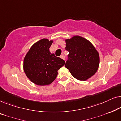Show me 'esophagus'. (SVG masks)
<instances>
[{"instance_id": "esophagus-1", "label": "esophagus", "mask_w": 121, "mask_h": 121, "mask_svg": "<svg viewBox=\"0 0 121 121\" xmlns=\"http://www.w3.org/2000/svg\"><path fill=\"white\" fill-rule=\"evenodd\" d=\"M60 58L63 59H64V60H65V56L64 55V54H62V55L60 56Z\"/></svg>"}]
</instances>
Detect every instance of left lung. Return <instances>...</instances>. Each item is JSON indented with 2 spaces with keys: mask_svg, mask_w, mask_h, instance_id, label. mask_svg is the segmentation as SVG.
<instances>
[{
  "mask_svg": "<svg viewBox=\"0 0 121 121\" xmlns=\"http://www.w3.org/2000/svg\"><path fill=\"white\" fill-rule=\"evenodd\" d=\"M69 52L65 66L75 79L85 81L94 75L100 63L99 53L86 39L79 36L65 40Z\"/></svg>",
  "mask_w": 121,
  "mask_h": 121,
  "instance_id": "1",
  "label": "left lung"
}]
</instances>
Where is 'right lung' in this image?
<instances>
[{"instance_id": "1", "label": "right lung", "mask_w": 121, "mask_h": 121, "mask_svg": "<svg viewBox=\"0 0 121 121\" xmlns=\"http://www.w3.org/2000/svg\"><path fill=\"white\" fill-rule=\"evenodd\" d=\"M53 41L41 39L32 45L24 60V70L28 78L38 85L52 83L57 77L58 70L65 64V61L54 54L49 48Z\"/></svg>"}]
</instances>
